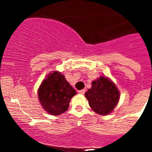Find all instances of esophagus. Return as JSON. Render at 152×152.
<instances>
[{"mask_svg": "<svg viewBox=\"0 0 152 152\" xmlns=\"http://www.w3.org/2000/svg\"><path fill=\"white\" fill-rule=\"evenodd\" d=\"M78 93H79V94H85V90H78Z\"/></svg>", "mask_w": 152, "mask_h": 152, "instance_id": "esophagus-1", "label": "esophagus"}]
</instances>
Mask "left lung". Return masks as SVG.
I'll return each instance as SVG.
<instances>
[{"label": "left lung", "mask_w": 152, "mask_h": 152, "mask_svg": "<svg viewBox=\"0 0 152 152\" xmlns=\"http://www.w3.org/2000/svg\"><path fill=\"white\" fill-rule=\"evenodd\" d=\"M85 97L92 110L102 115L113 113L120 99V93L116 85L106 76L93 81L92 87L85 93Z\"/></svg>", "instance_id": "obj_1"}]
</instances>
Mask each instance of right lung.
<instances>
[{"label":"right lung","mask_w":152,"mask_h":152,"mask_svg":"<svg viewBox=\"0 0 152 152\" xmlns=\"http://www.w3.org/2000/svg\"><path fill=\"white\" fill-rule=\"evenodd\" d=\"M76 91L58 71L49 73L38 89V99L42 108L52 115L66 112Z\"/></svg>","instance_id":"add662e5"}]
</instances>
